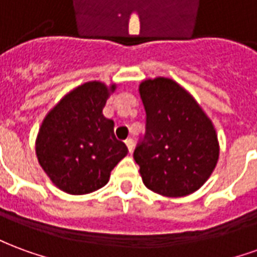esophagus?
Returning <instances> with one entry per match:
<instances>
[{
  "instance_id": "1",
  "label": "esophagus",
  "mask_w": 257,
  "mask_h": 257,
  "mask_svg": "<svg viewBox=\"0 0 257 257\" xmlns=\"http://www.w3.org/2000/svg\"><path fill=\"white\" fill-rule=\"evenodd\" d=\"M125 145H126V147H128L129 153H132V151H134V146H135L134 140H132V139H126V140H125Z\"/></svg>"
}]
</instances>
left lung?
Returning <instances> with one entry per match:
<instances>
[{
	"label": "left lung",
	"mask_w": 257,
	"mask_h": 257,
	"mask_svg": "<svg viewBox=\"0 0 257 257\" xmlns=\"http://www.w3.org/2000/svg\"><path fill=\"white\" fill-rule=\"evenodd\" d=\"M139 93L146 110V134L134 158L143 183L165 197L194 193L208 180L219 158L212 121L172 79H146Z\"/></svg>",
	"instance_id": "1"
}]
</instances>
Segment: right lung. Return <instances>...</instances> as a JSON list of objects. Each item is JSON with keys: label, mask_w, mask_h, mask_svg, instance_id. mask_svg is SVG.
<instances>
[{"label": "right lung", "mask_w": 257, "mask_h": 257, "mask_svg": "<svg viewBox=\"0 0 257 257\" xmlns=\"http://www.w3.org/2000/svg\"><path fill=\"white\" fill-rule=\"evenodd\" d=\"M115 85L90 81L64 96L44 119L36 142L38 162L55 186L82 195L101 189L128 149L103 115Z\"/></svg>", "instance_id": "right-lung-1"}]
</instances>
